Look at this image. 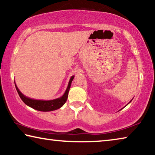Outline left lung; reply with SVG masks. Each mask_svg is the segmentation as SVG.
<instances>
[{
	"label": "left lung",
	"instance_id": "left-lung-1",
	"mask_svg": "<svg viewBox=\"0 0 155 155\" xmlns=\"http://www.w3.org/2000/svg\"><path fill=\"white\" fill-rule=\"evenodd\" d=\"M131 101H132V100H131ZM131 101H130V102H131Z\"/></svg>",
	"mask_w": 155,
	"mask_h": 155
}]
</instances>
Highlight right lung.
<instances>
[{"label": "right lung", "mask_w": 155, "mask_h": 155, "mask_svg": "<svg viewBox=\"0 0 155 155\" xmlns=\"http://www.w3.org/2000/svg\"><path fill=\"white\" fill-rule=\"evenodd\" d=\"M74 76H72V77L70 78L69 83H68V87L66 89V90H65L64 95L59 98L51 100V101H41V100H35L29 98L20 92V91L19 90V89L18 88L16 85H15V88H16L18 93L20 97V98L22 99V101L24 102L27 105L34 109L38 110V111H51L59 109L60 107H61L65 103V102H66L68 99V92H69L70 86H71L72 81L74 79Z\"/></svg>", "instance_id": "right-lung-1"}]
</instances>
